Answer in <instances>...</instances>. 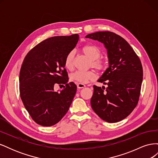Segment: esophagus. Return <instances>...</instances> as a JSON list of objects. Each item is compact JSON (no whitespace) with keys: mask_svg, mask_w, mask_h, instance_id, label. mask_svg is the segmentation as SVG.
<instances>
[{"mask_svg":"<svg viewBox=\"0 0 158 158\" xmlns=\"http://www.w3.org/2000/svg\"><path fill=\"white\" fill-rule=\"evenodd\" d=\"M77 87L79 89H81V88H84L85 87V85L84 84H82V83H79L77 84Z\"/></svg>","mask_w":158,"mask_h":158,"instance_id":"34e87169","label":"esophagus"}]
</instances>
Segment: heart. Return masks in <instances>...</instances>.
I'll return each mask as SVG.
<instances>
[{
    "mask_svg": "<svg viewBox=\"0 0 158 158\" xmlns=\"http://www.w3.org/2000/svg\"><path fill=\"white\" fill-rule=\"evenodd\" d=\"M82 51L83 53L91 60V64L94 68L98 70H103L106 67L105 61L102 59L99 58L101 55V51L99 50L98 47L93 45H87L83 47ZM73 52H69L65 58L64 64L66 69H73ZM95 77H96V74L94 70H78L71 75L72 79L78 81V82L82 84L87 83L89 80H93Z\"/></svg>",
    "mask_w": 158,
    "mask_h": 158,
    "instance_id": "b5f03b06",
    "label": "heart"
}]
</instances>
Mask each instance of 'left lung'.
Instances as JSON below:
<instances>
[{
	"instance_id": "left-lung-1",
	"label": "left lung",
	"mask_w": 158,
	"mask_h": 158,
	"mask_svg": "<svg viewBox=\"0 0 158 158\" xmlns=\"http://www.w3.org/2000/svg\"><path fill=\"white\" fill-rule=\"evenodd\" d=\"M85 37L103 44L109 61V67L98 80L107 87L104 91L94 85L91 106L103 121H120L138 103L143 78L141 62L128 43L114 33L98 31Z\"/></svg>"
}]
</instances>
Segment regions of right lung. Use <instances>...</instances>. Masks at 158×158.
Listing matches in <instances>:
<instances>
[{"instance_id":"obj_1","label":"right lung","mask_w":158,"mask_h":158,"mask_svg":"<svg viewBox=\"0 0 158 158\" xmlns=\"http://www.w3.org/2000/svg\"><path fill=\"white\" fill-rule=\"evenodd\" d=\"M78 40V34L48 38L33 47L23 61L19 79L20 97L38 125H54L69 111L77 87L68 83L64 62ZM56 83L65 86L55 92Z\"/></svg>"}]
</instances>
